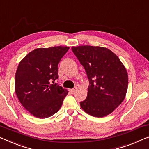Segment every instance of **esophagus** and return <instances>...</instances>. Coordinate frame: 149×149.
Here are the masks:
<instances>
[{
    "mask_svg": "<svg viewBox=\"0 0 149 149\" xmlns=\"http://www.w3.org/2000/svg\"><path fill=\"white\" fill-rule=\"evenodd\" d=\"M76 90H77V87H75V88H74L73 89H70V91L72 93H74L75 91H76Z\"/></svg>",
    "mask_w": 149,
    "mask_h": 149,
    "instance_id": "esophagus-1",
    "label": "esophagus"
}]
</instances>
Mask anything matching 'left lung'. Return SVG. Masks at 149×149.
<instances>
[{
  "label": "left lung",
  "instance_id": "8db88e82",
  "mask_svg": "<svg viewBox=\"0 0 149 149\" xmlns=\"http://www.w3.org/2000/svg\"><path fill=\"white\" fill-rule=\"evenodd\" d=\"M72 50L85 69L89 79L88 95L80 102L86 113L104 117L112 113L125 97L128 74L118 57L102 47L81 45Z\"/></svg>",
  "mask_w": 149,
  "mask_h": 149
}]
</instances>
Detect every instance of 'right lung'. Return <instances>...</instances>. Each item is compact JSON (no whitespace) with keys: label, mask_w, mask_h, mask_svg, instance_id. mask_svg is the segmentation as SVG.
Here are the masks:
<instances>
[{"label":"right lung","mask_w":149,"mask_h":149,"mask_svg":"<svg viewBox=\"0 0 149 149\" xmlns=\"http://www.w3.org/2000/svg\"><path fill=\"white\" fill-rule=\"evenodd\" d=\"M68 47L38 48L28 53L19 64L15 75V93L33 116L45 118L61 107L68 91L58 79V64Z\"/></svg>","instance_id":"obj_1"}]
</instances>
